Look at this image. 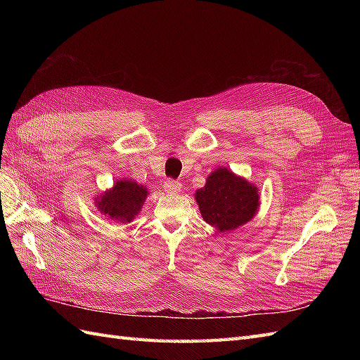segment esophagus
<instances>
[{"label": "esophagus", "instance_id": "obj_1", "mask_svg": "<svg viewBox=\"0 0 360 360\" xmlns=\"http://www.w3.org/2000/svg\"><path fill=\"white\" fill-rule=\"evenodd\" d=\"M163 189H165L167 193H171V195H177L179 192H181V183L177 181V180H165V183H163Z\"/></svg>", "mask_w": 360, "mask_h": 360}]
</instances>
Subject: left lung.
Here are the masks:
<instances>
[{
    "label": "left lung",
    "instance_id": "left-lung-1",
    "mask_svg": "<svg viewBox=\"0 0 360 360\" xmlns=\"http://www.w3.org/2000/svg\"><path fill=\"white\" fill-rule=\"evenodd\" d=\"M202 219L225 233L249 222L259 207L257 186L226 168L214 169L195 192Z\"/></svg>",
    "mask_w": 360,
    "mask_h": 360
}]
</instances>
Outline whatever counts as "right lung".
Instances as JSON below:
<instances>
[{"instance_id": "obj_1", "label": "right lung", "mask_w": 360, "mask_h": 360, "mask_svg": "<svg viewBox=\"0 0 360 360\" xmlns=\"http://www.w3.org/2000/svg\"><path fill=\"white\" fill-rule=\"evenodd\" d=\"M147 193L148 191L143 184H138L132 179H123L118 180L110 191L99 195V198H96V205L110 219L127 224L132 222L141 212Z\"/></svg>"}]
</instances>
